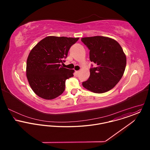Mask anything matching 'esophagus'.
I'll return each instance as SVG.
<instances>
[{"label": "esophagus", "instance_id": "34e87169", "mask_svg": "<svg viewBox=\"0 0 150 150\" xmlns=\"http://www.w3.org/2000/svg\"><path fill=\"white\" fill-rule=\"evenodd\" d=\"M79 72H80V71H76V74H77V75H78V74H79Z\"/></svg>", "mask_w": 150, "mask_h": 150}]
</instances>
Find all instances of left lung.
<instances>
[{
    "mask_svg": "<svg viewBox=\"0 0 150 150\" xmlns=\"http://www.w3.org/2000/svg\"><path fill=\"white\" fill-rule=\"evenodd\" d=\"M89 50V59L95 67L90 69V76L83 86L94 93H102L112 89L122 78L127 58L120 44L104 36L81 38Z\"/></svg>",
    "mask_w": 150,
    "mask_h": 150,
    "instance_id": "8db88e82",
    "label": "left lung"
}]
</instances>
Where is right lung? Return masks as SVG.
<instances>
[{
  "label": "right lung",
  "instance_id": "add662e5",
  "mask_svg": "<svg viewBox=\"0 0 150 150\" xmlns=\"http://www.w3.org/2000/svg\"><path fill=\"white\" fill-rule=\"evenodd\" d=\"M77 38L48 36L30 51L26 61V77L33 92L51 100L61 95L65 81L73 76L74 70L63 67L68 51Z\"/></svg>",
  "mask_w": 150,
  "mask_h": 150
}]
</instances>
